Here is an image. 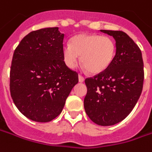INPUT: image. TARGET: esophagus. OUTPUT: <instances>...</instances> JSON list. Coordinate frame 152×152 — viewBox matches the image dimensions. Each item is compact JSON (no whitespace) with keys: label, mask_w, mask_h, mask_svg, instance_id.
<instances>
[{"label":"esophagus","mask_w":152,"mask_h":152,"mask_svg":"<svg viewBox=\"0 0 152 152\" xmlns=\"http://www.w3.org/2000/svg\"><path fill=\"white\" fill-rule=\"evenodd\" d=\"M78 79H79V82H83V81L85 80L84 77H83L82 76H80V75L78 76Z\"/></svg>","instance_id":"esophagus-1"}]
</instances>
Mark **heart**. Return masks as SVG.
<instances>
[{
  "label": "heart",
  "mask_w": 152,
  "mask_h": 152,
  "mask_svg": "<svg viewBox=\"0 0 152 152\" xmlns=\"http://www.w3.org/2000/svg\"><path fill=\"white\" fill-rule=\"evenodd\" d=\"M115 41L96 34L82 33L72 37L70 44L63 46L64 61L68 67L75 68L80 61L91 74H100L109 67L115 58Z\"/></svg>",
  "instance_id": "1"
}]
</instances>
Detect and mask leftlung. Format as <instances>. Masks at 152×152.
Instances as JSON below:
<instances>
[{"instance_id":"obj_1","label":"left lung","mask_w":152,"mask_h":152,"mask_svg":"<svg viewBox=\"0 0 152 152\" xmlns=\"http://www.w3.org/2000/svg\"><path fill=\"white\" fill-rule=\"evenodd\" d=\"M115 39V58L104 72L86 78L85 111L99 126L121 121L136 106L144 80L143 60L140 48L126 33L101 30Z\"/></svg>"}]
</instances>
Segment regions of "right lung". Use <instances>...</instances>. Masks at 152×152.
<instances>
[{
	"label": "right lung",
	"instance_id": "add662e5",
	"mask_svg": "<svg viewBox=\"0 0 152 152\" xmlns=\"http://www.w3.org/2000/svg\"><path fill=\"white\" fill-rule=\"evenodd\" d=\"M64 34L58 27L34 31L15 48L10 72V91L15 106L25 116L48 122L58 116L78 74L63 58Z\"/></svg>",
	"mask_w": 152,
	"mask_h": 152
}]
</instances>
